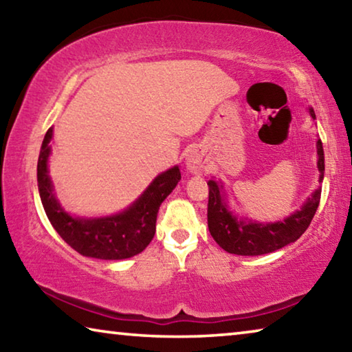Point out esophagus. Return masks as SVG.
I'll return each mask as SVG.
<instances>
[{"mask_svg":"<svg viewBox=\"0 0 352 352\" xmlns=\"http://www.w3.org/2000/svg\"><path fill=\"white\" fill-rule=\"evenodd\" d=\"M186 168L192 174H197L204 169V158L197 151H189L186 155Z\"/></svg>","mask_w":352,"mask_h":352,"instance_id":"esophagus-1","label":"esophagus"}]
</instances>
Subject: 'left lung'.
<instances>
[{
  "label": "left lung",
  "instance_id": "8db88e82",
  "mask_svg": "<svg viewBox=\"0 0 352 352\" xmlns=\"http://www.w3.org/2000/svg\"><path fill=\"white\" fill-rule=\"evenodd\" d=\"M312 119L315 113L309 109ZM317 166L320 170V183L324 177V152L321 140L317 141ZM210 200H208V228L220 247L225 252L241 256H259L283 248L300 239L301 234L311 225L317 212L321 197V188L312 192L300 210L290 214L279 222L259 223L253 220L239 219L228 208L223 192V184L216 180L208 182Z\"/></svg>",
  "mask_w": 352,
  "mask_h": 352
}]
</instances>
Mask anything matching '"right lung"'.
I'll return each instance as SVG.
<instances>
[{
    "label": "right lung",
    "mask_w": 352,
    "mask_h": 352,
    "mask_svg": "<svg viewBox=\"0 0 352 352\" xmlns=\"http://www.w3.org/2000/svg\"><path fill=\"white\" fill-rule=\"evenodd\" d=\"M51 140L52 127L47 130L41 142L37 182L46 216L62 239L77 253L88 258L116 261L141 253L153 239L160 205L182 180L178 166L155 177L144 192L121 212L107 217H74L58 204L51 177L47 174Z\"/></svg>",
    "instance_id": "add662e5"
}]
</instances>
